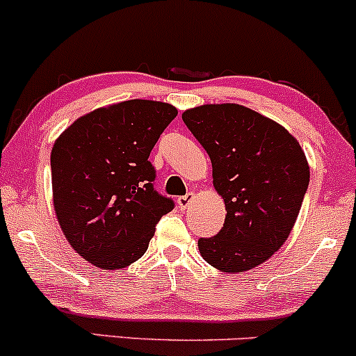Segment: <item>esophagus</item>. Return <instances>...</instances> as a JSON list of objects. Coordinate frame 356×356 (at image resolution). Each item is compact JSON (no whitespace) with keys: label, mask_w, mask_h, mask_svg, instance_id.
I'll return each mask as SVG.
<instances>
[{"label":"esophagus","mask_w":356,"mask_h":356,"mask_svg":"<svg viewBox=\"0 0 356 356\" xmlns=\"http://www.w3.org/2000/svg\"><path fill=\"white\" fill-rule=\"evenodd\" d=\"M194 196H196V194H194V193H187L186 196H179V197H177V204H179V208H181V209H186L187 206H189V202L193 201V199H194Z\"/></svg>","instance_id":"esophagus-1"}]
</instances>
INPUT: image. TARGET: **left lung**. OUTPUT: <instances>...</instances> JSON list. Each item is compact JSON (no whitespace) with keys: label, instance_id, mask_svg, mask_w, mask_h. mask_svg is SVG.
I'll use <instances>...</instances> for the list:
<instances>
[{"label":"left lung","instance_id":"left-lung-1","mask_svg":"<svg viewBox=\"0 0 356 356\" xmlns=\"http://www.w3.org/2000/svg\"><path fill=\"white\" fill-rule=\"evenodd\" d=\"M182 120L208 152L214 189L226 206L220 233L199 238L202 259L228 273L264 264L287 240L309 186L299 142L241 104H202Z\"/></svg>","mask_w":356,"mask_h":356}]
</instances>
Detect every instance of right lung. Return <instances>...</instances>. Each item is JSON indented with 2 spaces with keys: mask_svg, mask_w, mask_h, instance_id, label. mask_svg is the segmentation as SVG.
<instances>
[{
  "mask_svg": "<svg viewBox=\"0 0 356 356\" xmlns=\"http://www.w3.org/2000/svg\"><path fill=\"white\" fill-rule=\"evenodd\" d=\"M177 116L172 104L130 99L81 116L50 154L58 225L84 260L124 268L147 252L174 201L154 189L150 152Z\"/></svg>",
  "mask_w": 356,
  "mask_h": 356,
  "instance_id": "right-lung-1",
  "label": "right lung"
}]
</instances>
